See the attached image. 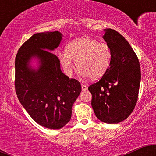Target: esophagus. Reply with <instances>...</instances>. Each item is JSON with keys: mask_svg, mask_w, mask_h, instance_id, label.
I'll return each mask as SVG.
<instances>
[{"mask_svg": "<svg viewBox=\"0 0 156 156\" xmlns=\"http://www.w3.org/2000/svg\"><path fill=\"white\" fill-rule=\"evenodd\" d=\"M81 88H82V91H86L88 89V87L87 85H84V84H82L81 85Z\"/></svg>", "mask_w": 156, "mask_h": 156, "instance_id": "1", "label": "esophagus"}]
</instances>
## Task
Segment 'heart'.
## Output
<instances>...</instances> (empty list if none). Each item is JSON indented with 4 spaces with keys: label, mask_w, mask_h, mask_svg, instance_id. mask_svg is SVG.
<instances>
[{
    "label": "heart",
    "mask_w": 156,
    "mask_h": 156,
    "mask_svg": "<svg viewBox=\"0 0 156 156\" xmlns=\"http://www.w3.org/2000/svg\"><path fill=\"white\" fill-rule=\"evenodd\" d=\"M112 51L105 42L83 37L68 44L66 52L58 55L61 65L68 76H72L74 61L80 74L92 78H101L106 73L112 61Z\"/></svg>",
    "instance_id": "1"
}]
</instances>
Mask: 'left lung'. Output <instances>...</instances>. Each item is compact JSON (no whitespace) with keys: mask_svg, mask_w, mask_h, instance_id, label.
Instances as JSON below:
<instances>
[{"mask_svg":"<svg viewBox=\"0 0 156 156\" xmlns=\"http://www.w3.org/2000/svg\"><path fill=\"white\" fill-rule=\"evenodd\" d=\"M103 38L112 51L110 67L101 80L89 86L92 106L98 119L117 124L127 119L136 104L141 81L139 62L128 41L111 28Z\"/></svg>","mask_w":156,"mask_h":156,"instance_id":"8db88e82","label":"left lung"}]
</instances>
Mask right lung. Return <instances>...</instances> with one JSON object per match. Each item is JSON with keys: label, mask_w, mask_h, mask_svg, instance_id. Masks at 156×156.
Here are the masks:
<instances>
[{"label": "right lung", "mask_w": 156, "mask_h": 156, "mask_svg": "<svg viewBox=\"0 0 156 156\" xmlns=\"http://www.w3.org/2000/svg\"><path fill=\"white\" fill-rule=\"evenodd\" d=\"M59 31L34 34L15 58V90L21 105L39 125L59 129L70 120L73 103L81 92L78 80L62 73L54 53L62 39ZM33 59L37 67L31 65Z\"/></svg>", "instance_id": "obj_1"}]
</instances>
